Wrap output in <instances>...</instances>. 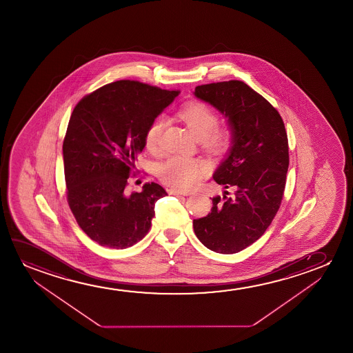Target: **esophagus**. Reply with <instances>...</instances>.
Returning <instances> with one entry per match:
<instances>
[{
	"label": "esophagus",
	"instance_id": "1",
	"mask_svg": "<svg viewBox=\"0 0 353 353\" xmlns=\"http://www.w3.org/2000/svg\"><path fill=\"white\" fill-rule=\"evenodd\" d=\"M171 195H190L192 190H185V189L171 188L169 190Z\"/></svg>",
	"mask_w": 353,
	"mask_h": 353
}]
</instances>
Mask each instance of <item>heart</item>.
Masks as SVG:
<instances>
[{
  "label": "heart",
  "mask_w": 353,
  "mask_h": 353,
  "mask_svg": "<svg viewBox=\"0 0 353 353\" xmlns=\"http://www.w3.org/2000/svg\"><path fill=\"white\" fill-rule=\"evenodd\" d=\"M179 117L188 125L198 140H205L212 150H222L228 143L227 131L218 130V116L216 111L203 102H193L179 111ZM166 121L158 117L150 123L145 131V145L147 150L155 152L159 147ZM203 166L198 160L187 157H171L159 165L158 174L165 183L179 188H188L198 182L203 174Z\"/></svg>",
  "instance_id": "heart-1"
}]
</instances>
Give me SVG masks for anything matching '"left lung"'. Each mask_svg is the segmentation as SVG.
<instances>
[{"mask_svg":"<svg viewBox=\"0 0 353 353\" xmlns=\"http://www.w3.org/2000/svg\"><path fill=\"white\" fill-rule=\"evenodd\" d=\"M194 97L222 113L230 130V147L213 174L223 196H213L206 217L194 219V232L208 250L232 254L256 241L280 208L290 165L287 132L270 102L241 81L199 85Z\"/></svg>","mask_w":353,"mask_h":353,"instance_id":"8db88e82","label":"left lung"}]
</instances>
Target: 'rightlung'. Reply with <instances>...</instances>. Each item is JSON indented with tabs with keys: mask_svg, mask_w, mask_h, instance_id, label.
Wrapping results in <instances>:
<instances>
[{
	"mask_svg": "<svg viewBox=\"0 0 353 353\" xmlns=\"http://www.w3.org/2000/svg\"><path fill=\"white\" fill-rule=\"evenodd\" d=\"M177 95L118 81L74 107L63 145L68 201L78 225L99 245L123 250L150 232L155 203L168 193L154 182L131 195L125 187L145 131Z\"/></svg>",
	"mask_w": 353,
	"mask_h": 353,
	"instance_id": "1",
	"label": "right lung"
}]
</instances>
